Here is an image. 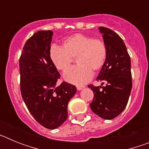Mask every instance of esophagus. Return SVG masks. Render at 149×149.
I'll return each instance as SVG.
<instances>
[{
	"mask_svg": "<svg viewBox=\"0 0 149 149\" xmlns=\"http://www.w3.org/2000/svg\"><path fill=\"white\" fill-rule=\"evenodd\" d=\"M84 87H85L84 86H77V90H81V89H84Z\"/></svg>",
	"mask_w": 149,
	"mask_h": 149,
	"instance_id": "obj_1",
	"label": "esophagus"
}]
</instances>
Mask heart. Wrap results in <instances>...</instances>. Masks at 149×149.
I'll list each match as a JSON object with an SVG mask.
<instances>
[{"instance_id":"heart-1","label":"heart","mask_w":149,"mask_h":149,"mask_svg":"<svg viewBox=\"0 0 149 149\" xmlns=\"http://www.w3.org/2000/svg\"><path fill=\"white\" fill-rule=\"evenodd\" d=\"M49 55L54 65L60 71L66 70L76 57L77 65L68 68L63 77L68 83L83 85L92 78L93 72H98L104 66L107 48L101 39L76 33L63 41V48L56 45L51 46Z\"/></svg>"}]
</instances>
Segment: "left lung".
Instances as JSON below:
<instances>
[{"label":"left lung","mask_w":149,"mask_h":149,"mask_svg":"<svg viewBox=\"0 0 149 149\" xmlns=\"http://www.w3.org/2000/svg\"><path fill=\"white\" fill-rule=\"evenodd\" d=\"M107 48V56L97 77L105 86L89 87L94 93L90 107L102 119H113L125 110L132 89L131 58L125 42L117 33L107 27H98ZM104 84V83H102ZM102 89H100V88Z\"/></svg>","instance_id":"obj_1"}]
</instances>
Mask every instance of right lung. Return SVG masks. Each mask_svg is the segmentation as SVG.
<instances>
[{
  "instance_id": "add662e5",
  "label": "right lung",
  "mask_w": 149,
  "mask_h": 149,
  "mask_svg": "<svg viewBox=\"0 0 149 149\" xmlns=\"http://www.w3.org/2000/svg\"><path fill=\"white\" fill-rule=\"evenodd\" d=\"M53 32L39 30L27 39L19 59L21 93L27 109L41 125L60 127L68 117V104L75 86L63 81L50 58Z\"/></svg>"
}]
</instances>
